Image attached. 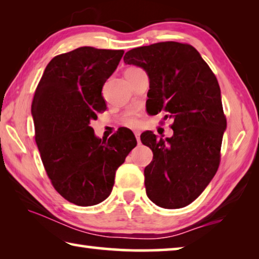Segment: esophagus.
Segmentation results:
<instances>
[{
	"mask_svg": "<svg viewBox=\"0 0 259 259\" xmlns=\"http://www.w3.org/2000/svg\"><path fill=\"white\" fill-rule=\"evenodd\" d=\"M135 136H136V139H137L138 144L140 143V133L139 131H135Z\"/></svg>",
	"mask_w": 259,
	"mask_h": 259,
	"instance_id": "esophagus-1",
	"label": "esophagus"
}]
</instances>
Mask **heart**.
Returning a JSON list of instances; mask_svg holds the SVG:
<instances>
[{
  "label": "heart",
  "mask_w": 259,
  "mask_h": 259,
  "mask_svg": "<svg viewBox=\"0 0 259 259\" xmlns=\"http://www.w3.org/2000/svg\"><path fill=\"white\" fill-rule=\"evenodd\" d=\"M125 123L128 124V125H137V120L135 119L134 116H131V117H129V119H126V121H125Z\"/></svg>",
  "instance_id": "b5f03b06"
}]
</instances>
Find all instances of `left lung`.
<instances>
[{
  "mask_svg": "<svg viewBox=\"0 0 259 259\" xmlns=\"http://www.w3.org/2000/svg\"><path fill=\"white\" fill-rule=\"evenodd\" d=\"M125 64L143 68L150 80L147 102L152 114L174 120V135L140 136L153 152L144 170L146 194L165 209L192 203L217 172L226 119L221 88L208 64L190 45L160 42L126 52Z\"/></svg>",
  "mask_w": 259,
  "mask_h": 259,
  "instance_id": "left-lung-1",
  "label": "left lung"
}]
</instances>
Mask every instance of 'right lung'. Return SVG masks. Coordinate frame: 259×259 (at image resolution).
Here are the masks:
<instances>
[{"label":"right lung","instance_id":"obj_1","mask_svg":"<svg viewBox=\"0 0 259 259\" xmlns=\"http://www.w3.org/2000/svg\"><path fill=\"white\" fill-rule=\"evenodd\" d=\"M123 50L81 47L56 56L35 91L32 116L35 142L56 191L81 207L103 202L125 156L137 145L123 128L102 140L90 122L106 109L102 95Z\"/></svg>","mask_w":259,"mask_h":259}]
</instances>
